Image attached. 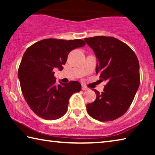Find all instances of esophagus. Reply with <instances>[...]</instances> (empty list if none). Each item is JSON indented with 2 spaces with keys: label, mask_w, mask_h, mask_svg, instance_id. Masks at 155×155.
Segmentation results:
<instances>
[{
  "label": "esophagus",
  "mask_w": 155,
  "mask_h": 155,
  "mask_svg": "<svg viewBox=\"0 0 155 155\" xmlns=\"http://www.w3.org/2000/svg\"><path fill=\"white\" fill-rule=\"evenodd\" d=\"M81 89H82L83 90H88V87H86L85 85H82V87H81Z\"/></svg>",
  "instance_id": "1"
}]
</instances>
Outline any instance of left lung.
Returning <instances> with one entry per match:
<instances>
[{"instance_id": "obj_1", "label": "left lung", "mask_w": 155, "mask_h": 155, "mask_svg": "<svg viewBox=\"0 0 155 155\" xmlns=\"http://www.w3.org/2000/svg\"><path fill=\"white\" fill-rule=\"evenodd\" d=\"M85 41L95 52L96 74L107 82L103 92L94 89L96 99L87 104V111L98 121H113L127 112L140 86L138 59L127 44L113 37L95 36Z\"/></svg>"}]
</instances>
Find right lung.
I'll return each instance as SVG.
<instances>
[{
  "mask_svg": "<svg viewBox=\"0 0 155 155\" xmlns=\"http://www.w3.org/2000/svg\"><path fill=\"white\" fill-rule=\"evenodd\" d=\"M85 44L84 40L78 39L49 38L26 50L18 72L21 90L28 105L41 118H60L67 112L70 97L81 91V83L76 81L57 85L53 70L57 68L61 70L70 52Z\"/></svg>",
  "mask_w": 155,
  "mask_h": 155,
  "instance_id": "right-lung-1",
  "label": "right lung"
}]
</instances>
